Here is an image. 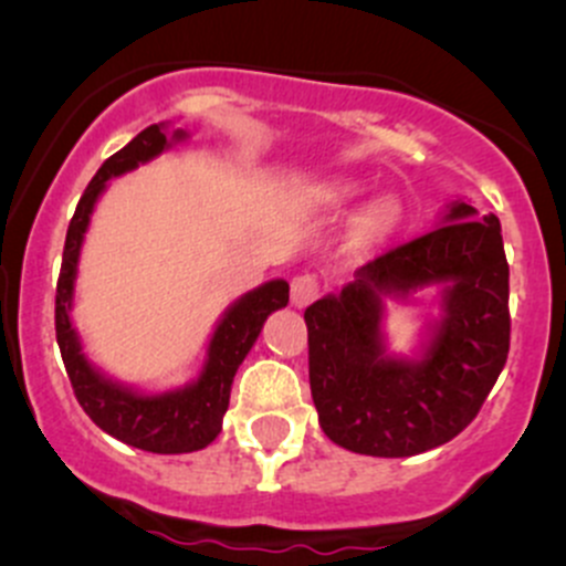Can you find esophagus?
I'll list each match as a JSON object with an SVG mask.
<instances>
[{
    "mask_svg": "<svg viewBox=\"0 0 566 566\" xmlns=\"http://www.w3.org/2000/svg\"><path fill=\"white\" fill-rule=\"evenodd\" d=\"M318 296V281L311 275H296L291 281V305L294 307H307Z\"/></svg>",
    "mask_w": 566,
    "mask_h": 566,
    "instance_id": "34e87169",
    "label": "esophagus"
}]
</instances>
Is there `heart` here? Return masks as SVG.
Here are the masks:
<instances>
[{"label": "heart", "instance_id": "b5f03b06", "mask_svg": "<svg viewBox=\"0 0 566 566\" xmlns=\"http://www.w3.org/2000/svg\"><path fill=\"white\" fill-rule=\"evenodd\" d=\"M363 196V185L354 179H332L316 188V198L326 207H348ZM403 220V207L395 196H376L363 207V212L354 220V231L363 242H381L392 234Z\"/></svg>", "mask_w": 566, "mask_h": 566}]
</instances>
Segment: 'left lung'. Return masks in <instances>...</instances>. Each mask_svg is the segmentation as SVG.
<instances>
[{
  "label": "left lung",
  "mask_w": 566,
  "mask_h": 566,
  "mask_svg": "<svg viewBox=\"0 0 566 566\" xmlns=\"http://www.w3.org/2000/svg\"><path fill=\"white\" fill-rule=\"evenodd\" d=\"M436 287L442 316L411 355L386 343L387 298ZM510 266L496 214L447 203L439 226L354 272L305 311L318 424L343 450L409 458L476 417L510 352Z\"/></svg>",
  "instance_id": "8db88e82"
}]
</instances>
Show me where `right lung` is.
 Wrapping results in <instances>:
<instances>
[{
    "instance_id": "1",
    "label": "right lung",
    "mask_w": 566,
    "mask_h": 566,
    "mask_svg": "<svg viewBox=\"0 0 566 566\" xmlns=\"http://www.w3.org/2000/svg\"><path fill=\"white\" fill-rule=\"evenodd\" d=\"M182 142H188V133L182 127L171 130L166 122H160V125L138 133L127 147L111 155L97 168L67 226L62 272L60 283H56V343H60L62 363H65L81 409L90 413L92 422L106 430L108 436L136 447V450L157 452V455L196 452L218 439L220 428H223V413L229 409L237 368L248 357L253 343L259 340L266 318L289 305V283L281 277L261 283L259 289L231 302L209 335L207 357H203L198 376L185 387L166 389V392H147V389L119 381L97 368L84 354L81 335L73 324V302L81 248H84L86 231H90L92 212L108 190L111 179L136 171L138 166L155 160L157 155Z\"/></svg>"
}]
</instances>
